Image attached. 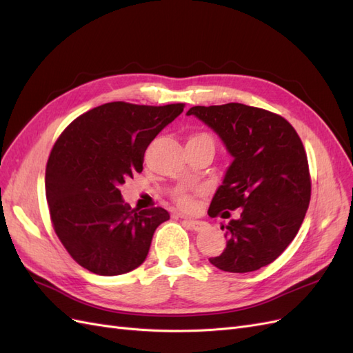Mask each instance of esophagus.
Wrapping results in <instances>:
<instances>
[{
  "label": "esophagus",
  "mask_w": 353,
  "mask_h": 353,
  "mask_svg": "<svg viewBox=\"0 0 353 353\" xmlns=\"http://www.w3.org/2000/svg\"><path fill=\"white\" fill-rule=\"evenodd\" d=\"M185 225L192 231H203L205 230L207 223L203 222V221H194V219H185Z\"/></svg>",
  "instance_id": "1"
}]
</instances>
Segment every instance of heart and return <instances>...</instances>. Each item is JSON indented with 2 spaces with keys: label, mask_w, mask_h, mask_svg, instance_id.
I'll return each instance as SVG.
<instances>
[{
  "label": "heart",
  "mask_w": 353,
  "mask_h": 353,
  "mask_svg": "<svg viewBox=\"0 0 353 353\" xmlns=\"http://www.w3.org/2000/svg\"><path fill=\"white\" fill-rule=\"evenodd\" d=\"M201 139H210V137L204 132H196V134H192L191 137H189V140H201ZM176 201L180 207H183V209H191L192 204H194V196L186 191H182V192H179L176 195Z\"/></svg>",
  "instance_id": "b5f03b06"
}]
</instances>
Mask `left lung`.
<instances>
[{
	"mask_svg": "<svg viewBox=\"0 0 353 353\" xmlns=\"http://www.w3.org/2000/svg\"><path fill=\"white\" fill-rule=\"evenodd\" d=\"M196 116L219 134L234 161L216 191L209 216L230 218L227 248L210 263L228 273H249L273 263L289 246L312 195L309 162L300 135L285 117L240 103L195 105Z\"/></svg>",
	"mask_w": 353,
	"mask_h": 353,
	"instance_id": "8db88e82",
	"label": "left lung"
}]
</instances>
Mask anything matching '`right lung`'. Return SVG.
<instances>
[{
    "label": "right lung",
    "mask_w": 353,
    "mask_h": 353,
    "mask_svg": "<svg viewBox=\"0 0 353 353\" xmlns=\"http://www.w3.org/2000/svg\"><path fill=\"white\" fill-rule=\"evenodd\" d=\"M183 107L107 103L76 117L53 144L46 165L50 221L70 256L90 273L117 276L141 265L153 232L170 219L162 207L131 209L119 188L141 173L150 141Z\"/></svg>",
    "instance_id": "1"
}]
</instances>
